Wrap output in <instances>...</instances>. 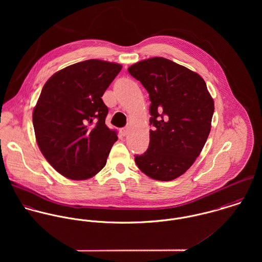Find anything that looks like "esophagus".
Returning <instances> with one entry per match:
<instances>
[{
	"mask_svg": "<svg viewBox=\"0 0 262 262\" xmlns=\"http://www.w3.org/2000/svg\"><path fill=\"white\" fill-rule=\"evenodd\" d=\"M120 131H121V133H122L123 136H126V135L129 133V128H128V127H124V128H122Z\"/></svg>",
	"mask_w": 262,
	"mask_h": 262,
	"instance_id": "1",
	"label": "esophagus"
}]
</instances>
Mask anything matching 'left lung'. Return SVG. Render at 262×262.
Here are the masks:
<instances>
[{
	"label": "left lung",
	"mask_w": 262,
	"mask_h": 262,
	"mask_svg": "<svg viewBox=\"0 0 262 262\" xmlns=\"http://www.w3.org/2000/svg\"><path fill=\"white\" fill-rule=\"evenodd\" d=\"M149 94V147L135 156L150 179L168 182L184 174L205 146L212 127L214 100L204 78L164 57L128 68Z\"/></svg>",
	"instance_id": "obj_1"
}]
</instances>
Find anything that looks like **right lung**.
<instances>
[{"label": "right lung", "mask_w": 262, "mask_h": 262, "mask_svg": "<svg viewBox=\"0 0 262 262\" xmlns=\"http://www.w3.org/2000/svg\"><path fill=\"white\" fill-rule=\"evenodd\" d=\"M121 70L117 62L89 59L56 72L43 85L33 109L36 142L67 179H91L106 165L118 136L105 124L102 97Z\"/></svg>", "instance_id": "add662e5"}]
</instances>
